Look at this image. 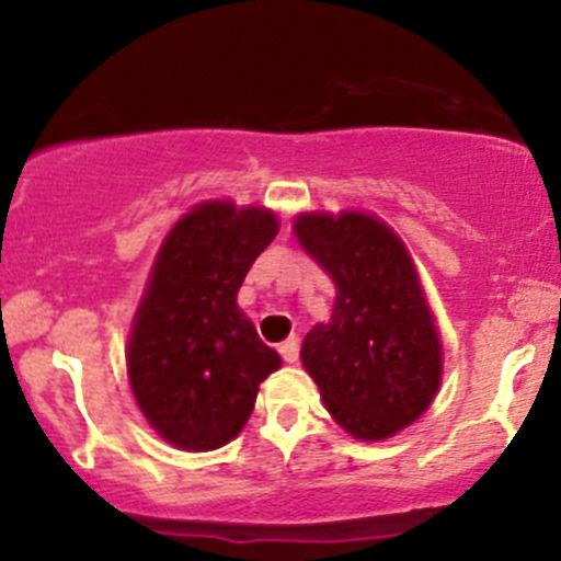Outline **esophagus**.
<instances>
[{
  "label": "esophagus",
  "instance_id": "1",
  "mask_svg": "<svg viewBox=\"0 0 561 561\" xmlns=\"http://www.w3.org/2000/svg\"><path fill=\"white\" fill-rule=\"evenodd\" d=\"M298 352H300L298 335H290L285 344H279V355L285 357V363H298Z\"/></svg>",
  "mask_w": 561,
  "mask_h": 561
}]
</instances>
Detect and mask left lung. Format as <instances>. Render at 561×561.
<instances>
[{"label":"left lung","mask_w":561,"mask_h":561,"mask_svg":"<svg viewBox=\"0 0 561 561\" xmlns=\"http://www.w3.org/2000/svg\"><path fill=\"white\" fill-rule=\"evenodd\" d=\"M296 236L335 282L330 322L300 346L304 368L346 433L385 440L427 411L444 370L414 261L392 228L363 211H306Z\"/></svg>","instance_id":"left-lung-1"}]
</instances>
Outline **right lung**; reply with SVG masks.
<instances>
[{
	"label": "right lung",
	"mask_w": 561,
	"mask_h": 561,
	"mask_svg": "<svg viewBox=\"0 0 561 561\" xmlns=\"http://www.w3.org/2000/svg\"><path fill=\"white\" fill-rule=\"evenodd\" d=\"M279 222L263 206L204 202L169 231L128 335L134 398L163 440L211 451L241 433L257 389L282 365L236 306Z\"/></svg>",
	"instance_id": "1"
}]
</instances>
